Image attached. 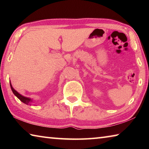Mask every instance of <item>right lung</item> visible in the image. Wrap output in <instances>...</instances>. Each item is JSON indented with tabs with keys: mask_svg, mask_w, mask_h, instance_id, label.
Listing matches in <instances>:
<instances>
[{
	"mask_svg": "<svg viewBox=\"0 0 149 149\" xmlns=\"http://www.w3.org/2000/svg\"><path fill=\"white\" fill-rule=\"evenodd\" d=\"M10 84V87H11V89L12 91V92H13V93L15 95V96H16V97L18 98V99L20 100H21L22 102H24V103H25V104H28L30 102L32 101V100L31 99H29V98H27V97H24V96H22V95H20L19 93H17L16 91L15 90L13 87H12V85H11V83Z\"/></svg>",
	"mask_w": 149,
	"mask_h": 149,
	"instance_id": "1",
	"label": "right lung"
}]
</instances>
